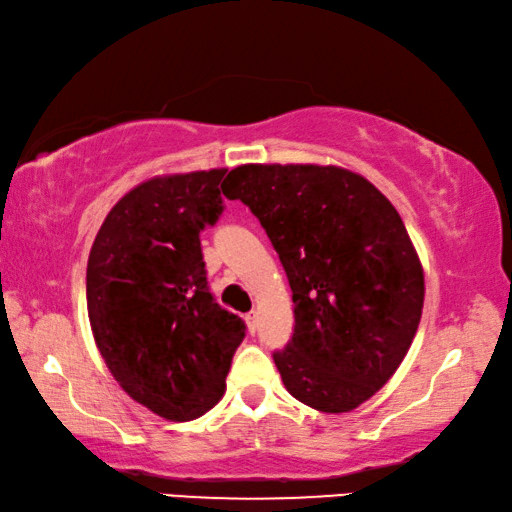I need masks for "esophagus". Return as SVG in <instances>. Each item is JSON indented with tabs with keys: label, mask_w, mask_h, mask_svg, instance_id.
I'll use <instances>...</instances> for the list:
<instances>
[{
	"label": "esophagus",
	"mask_w": 512,
	"mask_h": 512,
	"mask_svg": "<svg viewBox=\"0 0 512 512\" xmlns=\"http://www.w3.org/2000/svg\"><path fill=\"white\" fill-rule=\"evenodd\" d=\"M246 323H248V330L255 335V332H257V312H248L246 314Z\"/></svg>",
	"instance_id": "esophagus-1"
}]
</instances>
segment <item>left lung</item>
<instances>
[{
    "label": "left lung",
    "mask_w": 512,
    "mask_h": 512,
    "mask_svg": "<svg viewBox=\"0 0 512 512\" xmlns=\"http://www.w3.org/2000/svg\"><path fill=\"white\" fill-rule=\"evenodd\" d=\"M225 198L269 234L294 300V335L273 353L287 392L348 412L399 369L419 328L424 271L392 202L339 166L246 164Z\"/></svg>",
    "instance_id": "obj_1"
}]
</instances>
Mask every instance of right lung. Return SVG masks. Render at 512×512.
<instances>
[{
  "instance_id": "obj_1",
  "label": "right lung",
  "mask_w": 512,
  "mask_h": 512,
  "mask_svg": "<svg viewBox=\"0 0 512 512\" xmlns=\"http://www.w3.org/2000/svg\"><path fill=\"white\" fill-rule=\"evenodd\" d=\"M225 168L134 186L97 232L86 269L95 344L154 415L191 421L225 392L246 323L209 294L200 232L223 212Z\"/></svg>"
}]
</instances>
